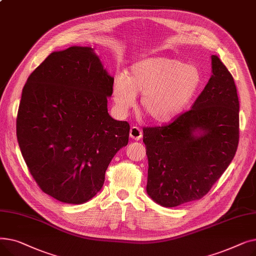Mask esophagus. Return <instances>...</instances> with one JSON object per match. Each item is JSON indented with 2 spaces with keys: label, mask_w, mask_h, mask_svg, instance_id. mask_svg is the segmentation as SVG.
Here are the masks:
<instances>
[{
  "label": "esophagus",
  "mask_w": 256,
  "mask_h": 256,
  "mask_svg": "<svg viewBox=\"0 0 256 256\" xmlns=\"http://www.w3.org/2000/svg\"><path fill=\"white\" fill-rule=\"evenodd\" d=\"M143 136V134L141 132V130L138 126H132L130 130V137L134 140L139 141Z\"/></svg>",
  "instance_id": "esophagus-1"
}]
</instances>
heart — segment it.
<instances>
[{"instance_id": "b5f03b06", "label": "heart", "mask_w": 256, "mask_h": 256, "mask_svg": "<svg viewBox=\"0 0 256 256\" xmlns=\"http://www.w3.org/2000/svg\"><path fill=\"white\" fill-rule=\"evenodd\" d=\"M202 84V74L196 65L184 64L167 57H150L134 63L126 76H117L113 84V100L121 114L143 94L141 106L154 122L176 120L196 96Z\"/></svg>"}]
</instances>
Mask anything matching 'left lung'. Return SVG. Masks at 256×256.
I'll return each instance as SVG.
<instances>
[{
	"instance_id": "8db88e82",
	"label": "left lung",
	"mask_w": 256,
	"mask_h": 256,
	"mask_svg": "<svg viewBox=\"0 0 256 256\" xmlns=\"http://www.w3.org/2000/svg\"><path fill=\"white\" fill-rule=\"evenodd\" d=\"M212 72L191 110L170 124L143 128L146 191L162 206L202 198L236 154L240 104L234 80L216 55L212 56Z\"/></svg>"
}]
</instances>
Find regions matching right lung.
<instances>
[{
  "label": "right lung",
  "mask_w": 256,
  "mask_h": 256,
  "mask_svg": "<svg viewBox=\"0 0 256 256\" xmlns=\"http://www.w3.org/2000/svg\"><path fill=\"white\" fill-rule=\"evenodd\" d=\"M114 78L89 46L54 52L24 86L16 136L24 162L44 193L82 204L128 143L130 124L108 113Z\"/></svg>",
  "instance_id": "right-lung-1"
}]
</instances>
